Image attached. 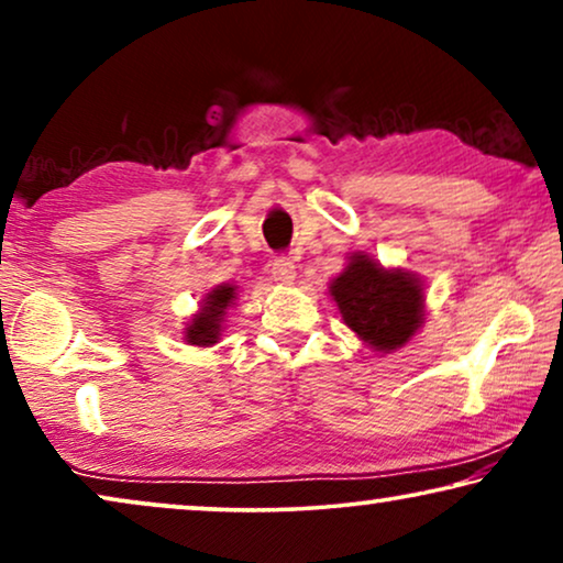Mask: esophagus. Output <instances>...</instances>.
I'll return each mask as SVG.
<instances>
[{
  "label": "esophagus",
  "instance_id": "34e87169",
  "mask_svg": "<svg viewBox=\"0 0 563 563\" xmlns=\"http://www.w3.org/2000/svg\"><path fill=\"white\" fill-rule=\"evenodd\" d=\"M295 268H297L295 261H291L289 256H276L274 264H272V274L279 284H291V282H295V276H297Z\"/></svg>",
  "mask_w": 563,
  "mask_h": 563
}]
</instances>
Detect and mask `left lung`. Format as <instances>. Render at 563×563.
I'll return each mask as SVG.
<instances>
[{"instance_id":"left-lung-1","label":"left lung","mask_w":563,"mask_h":563,"mask_svg":"<svg viewBox=\"0 0 563 563\" xmlns=\"http://www.w3.org/2000/svg\"><path fill=\"white\" fill-rule=\"evenodd\" d=\"M343 322L376 351H395L422 322V289L412 274L384 272L353 253L345 272L330 284Z\"/></svg>"}]
</instances>
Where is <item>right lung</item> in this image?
Wrapping results in <instances>:
<instances>
[{
    "mask_svg": "<svg viewBox=\"0 0 563 563\" xmlns=\"http://www.w3.org/2000/svg\"><path fill=\"white\" fill-rule=\"evenodd\" d=\"M235 299V287L222 284L207 295L202 310L195 314L191 325L187 328V343L191 345H212L220 338V322L225 318V310Z\"/></svg>",
    "mask_w": 563,
    "mask_h": 563,
    "instance_id": "obj_1",
    "label": "right lung"
}]
</instances>
